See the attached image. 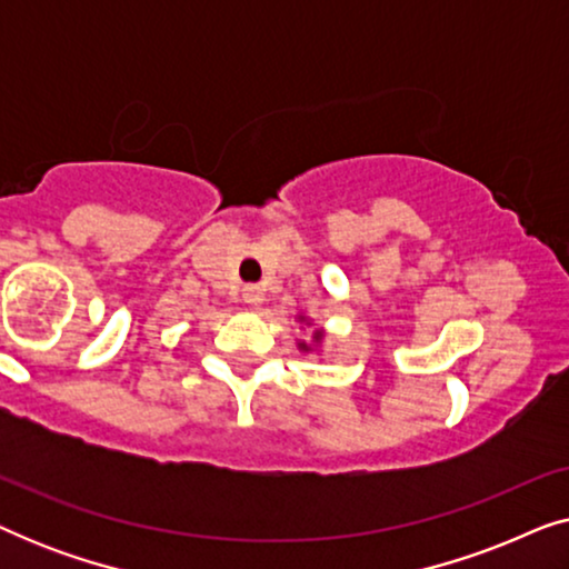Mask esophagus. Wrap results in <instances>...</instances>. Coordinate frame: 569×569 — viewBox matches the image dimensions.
I'll use <instances>...</instances> for the list:
<instances>
[{"mask_svg": "<svg viewBox=\"0 0 569 569\" xmlns=\"http://www.w3.org/2000/svg\"><path fill=\"white\" fill-rule=\"evenodd\" d=\"M243 300H246L251 308H256V306H259V302L263 300V287H259V284H248V287H243Z\"/></svg>", "mask_w": 569, "mask_h": 569, "instance_id": "obj_1", "label": "esophagus"}]
</instances>
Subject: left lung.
I'll return each instance as SVG.
<instances>
[{
	"label": "left lung",
	"mask_w": 569,
	"mask_h": 569,
	"mask_svg": "<svg viewBox=\"0 0 569 569\" xmlns=\"http://www.w3.org/2000/svg\"><path fill=\"white\" fill-rule=\"evenodd\" d=\"M316 339H321V331H316ZM300 347H302V349H308L306 345H300Z\"/></svg>",
	"instance_id": "8db88e82"
}]
</instances>
